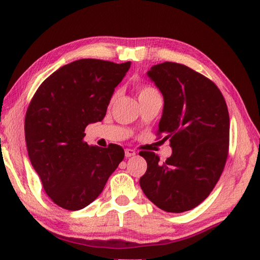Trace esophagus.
<instances>
[{
	"instance_id": "esophagus-1",
	"label": "esophagus",
	"mask_w": 260,
	"mask_h": 260,
	"mask_svg": "<svg viewBox=\"0 0 260 260\" xmlns=\"http://www.w3.org/2000/svg\"><path fill=\"white\" fill-rule=\"evenodd\" d=\"M135 154H136V152H135L134 150H132V149H125V157H126V158L134 157Z\"/></svg>"
}]
</instances>
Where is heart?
<instances>
[{
  "label": "heart",
  "instance_id": "obj_1",
  "mask_svg": "<svg viewBox=\"0 0 260 260\" xmlns=\"http://www.w3.org/2000/svg\"><path fill=\"white\" fill-rule=\"evenodd\" d=\"M154 94H158V92L155 91L153 87L151 86H142L140 88L139 92V98H144V96H149V95H154ZM116 98V95L114 96V99Z\"/></svg>",
  "mask_w": 260,
  "mask_h": 260
}]
</instances>
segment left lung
Masks as SVG:
<instances>
[{
  "instance_id": "8db88e82",
  "label": "left lung",
  "mask_w": 260,
  "mask_h": 260,
  "mask_svg": "<svg viewBox=\"0 0 260 260\" xmlns=\"http://www.w3.org/2000/svg\"><path fill=\"white\" fill-rule=\"evenodd\" d=\"M146 75L164 96L158 132L173 151L164 164L153 152L140 153L148 164L140 185L160 209L191 210L209 196L228 159V106L210 79L184 64L167 61Z\"/></svg>"
}]
</instances>
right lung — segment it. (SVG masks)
<instances>
[{
  "instance_id": "1",
  "label": "right lung",
  "mask_w": 260,
  "mask_h": 260,
  "mask_svg": "<svg viewBox=\"0 0 260 260\" xmlns=\"http://www.w3.org/2000/svg\"><path fill=\"white\" fill-rule=\"evenodd\" d=\"M131 61L81 59L60 67L31 99L25 118L28 157L44 191L61 208L79 210L102 192L124 159L117 144L89 146L85 127L106 116Z\"/></svg>"
}]
</instances>
